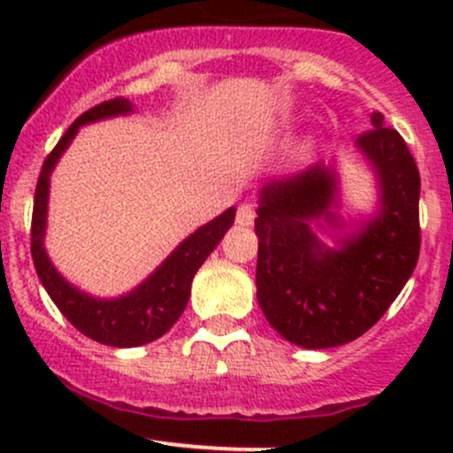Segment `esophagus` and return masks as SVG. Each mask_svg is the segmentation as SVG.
Segmentation results:
<instances>
[{"label":"esophagus","instance_id":"esophagus-1","mask_svg":"<svg viewBox=\"0 0 453 453\" xmlns=\"http://www.w3.org/2000/svg\"><path fill=\"white\" fill-rule=\"evenodd\" d=\"M254 219H256L254 205L250 203L239 205V210H236V223H239V226H252Z\"/></svg>","mask_w":453,"mask_h":453}]
</instances>
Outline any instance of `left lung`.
Instances as JSON below:
<instances>
[{
  "instance_id": "8db88e82",
  "label": "left lung",
  "mask_w": 453,
  "mask_h": 453,
  "mask_svg": "<svg viewBox=\"0 0 453 453\" xmlns=\"http://www.w3.org/2000/svg\"><path fill=\"white\" fill-rule=\"evenodd\" d=\"M355 142L379 180V212L326 248L311 223L342 230L335 168L313 164L260 188L256 210V298L291 344L333 349L357 340L388 311L421 250V177L408 144L383 116Z\"/></svg>"
}]
</instances>
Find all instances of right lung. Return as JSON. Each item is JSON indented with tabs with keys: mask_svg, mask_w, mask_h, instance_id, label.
Wrapping results in <instances>:
<instances>
[{
	"mask_svg": "<svg viewBox=\"0 0 453 453\" xmlns=\"http://www.w3.org/2000/svg\"><path fill=\"white\" fill-rule=\"evenodd\" d=\"M134 104L127 98L104 100L96 104L83 116L76 118L74 125L65 131L52 153L45 157L41 166L39 181L35 190V208H32V232H30V250L32 260L39 280L43 282L45 291L57 304L58 311L70 319L72 326L91 340L118 349H131V346L149 344V342L162 337L173 324L184 313L190 298V285L210 252L219 245L230 226L234 223V208H227L210 223L201 226L197 232L181 241L175 252L168 256L142 285L135 287L131 294L120 298L100 300L91 298L85 291L76 289L74 285L65 280L50 263L43 248L45 223H48V193H50V175L57 166L63 150L70 146L74 135L79 134V127L89 122L103 120V118L131 113Z\"/></svg>",
	"mask_w": 453,
	"mask_h": 453,
	"instance_id": "obj_1",
	"label": "right lung"
}]
</instances>
